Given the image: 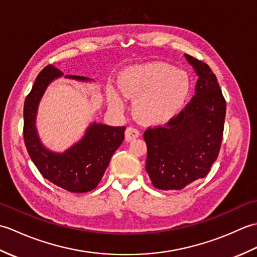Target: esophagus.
I'll return each mask as SVG.
<instances>
[{"label":"esophagus","mask_w":257,"mask_h":257,"mask_svg":"<svg viewBox=\"0 0 257 257\" xmlns=\"http://www.w3.org/2000/svg\"><path fill=\"white\" fill-rule=\"evenodd\" d=\"M139 136H140L139 130L134 128V127H128L124 132V137H125V140H127V141H132L136 138H138Z\"/></svg>","instance_id":"esophagus-1"}]
</instances>
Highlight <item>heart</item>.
<instances>
[{
  "instance_id": "obj_1",
  "label": "heart",
  "mask_w": 257,
  "mask_h": 257,
  "mask_svg": "<svg viewBox=\"0 0 257 257\" xmlns=\"http://www.w3.org/2000/svg\"><path fill=\"white\" fill-rule=\"evenodd\" d=\"M118 84L124 96L136 97L134 111L137 118L151 125L167 123L176 117L191 89L187 73L162 62L125 68L119 76ZM121 92L116 89L110 92V103L114 109L123 107Z\"/></svg>"
}]
</instances>
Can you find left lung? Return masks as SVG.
Listing matches in <instances>:
<instances>
[{
	"label": "left lung",
	"instance_id": "8db88e82",
	"mask_svg": "<svg viewBox=\"0 0 257 257\" xmlns=\"http://www.w3.org/2000/svg\"><path fill=\"white\" fill-rule=\"evenodd\" d=\"M198 75L195 94L166 125L148 128L146 170L154 187L181 190L210 172L219 156L226 102L216 76L205 63L184 54Z\"/></svg>",
	"mask_w": 257,
	"mask_h": 257
}]
</instances>
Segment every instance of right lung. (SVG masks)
<instances>
[{
  "mask_svg": "<svg viewBox=\"0 0 257 257\" xmlns=\"http://www.w3.org/2000/svg\"><path fill=\"white\" fill-rule=\"evenodd\" d=\"M63 75L53 65H47L38 74L24 102L23 136L27 152L43 177L69 192L84 193L100 182L112 155L122 143L125 127H111L95 121L86 129L84 137L67 150L54 152L47 149L37 134V109L48 85ZM65 78L91 80L74 75H66Z\"/></svg>",
  "mask_w": 257,
  "mask_h": 257,
  "instance_id": "right-lung-1",
  "label": "right lung"
}]
</instances>
